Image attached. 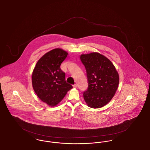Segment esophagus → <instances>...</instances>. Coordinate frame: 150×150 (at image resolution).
Instances as JSON below:
<instances>
[{"mask_svg":"<svg viewBox=\"0 0 150 150\" xmlns=\"http://www.w3.org/2000/svg\"><path fill=\"white\" fill-rule=\"evenodd\" d=\"M73 87H74V88H77V87H78V84H75L73 85Z\"/></svg>","mask_w":150,"mask_h":150,"instance_id":"34e87169","label":"esophagus"}]
</instances>
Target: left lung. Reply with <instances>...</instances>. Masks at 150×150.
<instances>
[{"label": "left lung", "instance_id": "obj_1", "mask_svg": "<svg viewBox=\"0 0 150 150\" xmlns=\"http://www.w3.org/2000/svg\"><path fill=\"white\" fill-rule=\"evenodd\" d=\"M86 67L88 88L83 93L86 105L93 108L102 107L114 97L119 83V76L113 64L97 52L81 54Z\"/></svg>", "mask_w": 150, "mask_h": 150}]
</instances>
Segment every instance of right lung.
Wrapping results in <instances>:
<instances>
[{"label": "right lung", "instance_id": "add662e5", "mask_svg": "<svg viewBox=\"0 0 150 150\" xmlns=\"http://www.w3.org/2000/svg\"><path fill=\"white\" fill-rule=\"evenodd\" d=\"M67 55L61 48L50 50L38 60L32 74V85L37 96L51 107L56 106L72 88L60 68Z\"/></svg>", "mask_w": 150, "mask_h": 150}]
</instances>
